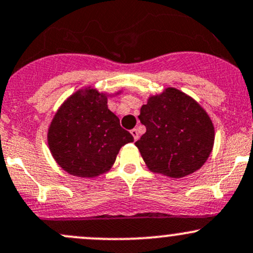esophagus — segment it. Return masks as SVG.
Listing matches in <instances>:
<instances>
[{
	"label": "esophagus",
	"instance_id": "obj_1",
	"mask_svg": "<svg viewBox=\"0 0 253 253\" xmlns=\"http://www.w3.org/2000/svg\"><path fill=\"white\" fill-rule=\"evenodd\" d=\"M131 134L133 135V138H134V140L139 139V133H138V129L137 128L131 129Z\"/></svg>",
	"mask_w": 253,
	"mask_h": 253
}]
</instances>
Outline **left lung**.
<instances>
[{"label":"left lung","instance_id":"obj_1","mask_svg":"<svg viewBox=\"0 0 253 253\" xmlns=\"http://www.w3.org/2000/svg\"><path fill=\"white\" fill-rule=\"evenodd\" d=\"M138 118L146 132L135 146L152 173L180 179L203 167L211 154V119L198 102L175 87L150 96Z\"/></svg>","mask_w":253,"mask_h":253}]
</instances>
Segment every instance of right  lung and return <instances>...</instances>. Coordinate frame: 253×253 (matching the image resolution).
I'll return each instance as SVG.
<instances>
[{
    "label": "right lung",
    "mask_w": 253,
    "mask_h": 253,
    "mask_svg": "<svg viewBox=\"0 0 253 253\" xmlns=\"http://www.w3.org/2000/svg\"><path fill=\"white\" fill-rule=\"evenodd\" d=\"M108 95L79 88L60 105L48 128L51 156L65 171L78 177H96L113 167L119 151L132 143L129 132L108 109Z\"/></svg>",
    "instance_id": "add662e5"
}]
</instances>
